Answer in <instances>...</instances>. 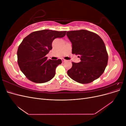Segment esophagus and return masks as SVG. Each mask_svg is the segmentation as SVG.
<instances>
[{"instance_id":"esophagus-1","label":"esophagus","mask_w":126,"mask_h":126,"mask_svg":"<svg viewBox=\"0 0 126 126\" xmlns=\"http://www.w3.org/2000/svg\"><path fill=\"white\" fill-rule=\"evenodd\" d=\"M62 62H67V60H66V59H63H63H62Z\"/></svg>"}]
</instances>
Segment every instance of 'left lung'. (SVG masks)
<instances>
[{
	"instance_id": "obj_1",
	"label": "left lung",
	"mask_w": 126,
	"mask_h": 126,
	"mask_svg": "<svg viewBox=\"0 0 126 126\" xmlns=\"http://www.w3.org/2000/svg\"><path fill=\"white\" fill-rule=\"evenodd\" d=\"M72 43V54L79 55L81 62H72L67 74L75 81L86 84L98 79L107 65L108 55L99 36L86 30L67 32Z\"/></svg>"
}]
</instances>
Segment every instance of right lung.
<instances>
[{
  "label": "right lung",
  "mask_w": 126,
  "mask_h": 126,
  "mask_svg": "<svg viewBox=\"0 0 126 126\" xmlns=\"http://www.w3.org/2000/svg\"><path fill=\"white\" fill-rule=\"evenodd\" d=\"M66 31L42 30L26 37L17 50L18 63L21 71L29 80L44 83L54 77L56 68L62 60L47 59L46 56L52 49V43L57 38H63Z\"/></svg>",
  "instance_id": "1"
}]
</instances>
